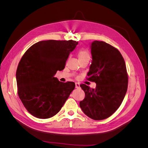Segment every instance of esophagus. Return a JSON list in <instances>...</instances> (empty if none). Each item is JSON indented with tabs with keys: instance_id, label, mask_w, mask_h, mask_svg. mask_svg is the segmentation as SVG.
Wrapping results in <instances>:
<instances>
[{
	"instance_id": "1",
	"label": "esophagus",
	"mask_w": 148,
	"mask_h": 148,
	"mask_svg": "<svg viewBox=\"0 0 148 148\" xmlns=\"http://www.w3.org/2000/svg\"><path fill=\"white\" fill-rule=\"evenodd\" d=\"M75 88H79V83H75Z\"/></svg>"
}]
</instances>
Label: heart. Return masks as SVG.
<instances>
[{
  "instance_id": "obj_1",
  "label": "heart",
  "mask_w": 148,
  "mask_h": 148,
  "mask_svg": "<svg viewBox=\"0 0 148 148\" xmlns=\"http://www.w3.org/2000/svg\"><path fill=\"white\" fill-rule=\"evenodd\" d=\"M78 56L79 58V60L84 59H89V58H90V56H89L88 51H87L86 50H84V49H81V50L79 51Z\"/></svg>"
}]
</instances>
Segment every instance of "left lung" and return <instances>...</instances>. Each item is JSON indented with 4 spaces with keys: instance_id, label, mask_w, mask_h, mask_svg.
Instances as JSON below:
<instances>
[{
    "instance_id": "8db88e82",
    "label": "left lung",
    "mask_w": 148,
    "mask_h": 148,
    "mask_svg": "<svg viewBox=\"0 0 148 148\" xmlns=\"http://www.w3.org/2000/svg\"><path fill=\"white\" fill-rule=\"evenodd\" d=\"M92 63L88 80L96 83V88L84 84V99L79 106L88 117L95 120L109 117L124 99L128 88V75L123 58L118 49L104 41L91 43Z\"/></svg>"
}]
</instances>
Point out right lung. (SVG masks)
<instances>
[{
  "instance_id": "obj_1",
  "label": "right lung",
  "mask_w": 148,
  "mask_h": 148,
  "mask_svg": "<svg viewBox=\"0 0 148 148\" xmlns=\"http://www.w3.org/2000/svg\"><path fill=\"white\" fill-rule=\"evenodd\" d=\"M78 42L47 40L31 46L19 62L16 72L18 95L34 117L49 119L60 110L75 87L54 77L64 70L69 53Z\"/></svg>"
}]
</instances>
